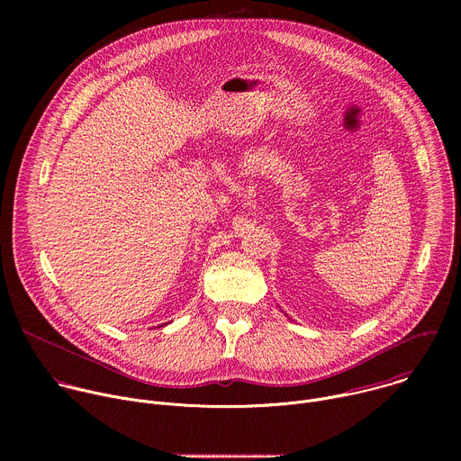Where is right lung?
Instances as JSON below:
<instances>
[{"label": "right lung", "mask_w": 461, "mask_h": 461, "mask_svg": "<svg viewBox=\"0 0 461 461\" xmlns=\"http://www.w3.org/2000/svg\"><path fill=\"white\" fill-rule=\"evenodd\" d=\"M160 326H162V324H160Z\"/></svg>", "instance_id": "1"}]
</instances>
